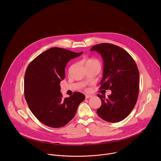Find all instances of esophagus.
I'll return each instance as SVG.
<instances>
[{
	"mask_svg": "<svg viewBox=\"0 0 161 161\" xmlns=\"http://www.w3.org/2000/svg\"><path fill=\"white\" fill-rule=\"evenodd\" d=\"M92 96H91V95H88V94H86V95H85V97H86V99H88V98L91 97Z\"/></svg>",
	"mask_w": 161,
	"mask_h": 161,
	"instance_id": "esophagus-1",
	"label": "esophagus"
}]
</instances>
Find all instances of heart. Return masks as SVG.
I'll use <instances>...</instances> for the list:
<instances>
[{
	"label": "heart",
	"mask_w": 161,
	"mask_h": 161,
	"mask_svg": "<svg viewBox=\"0 0 161 161\" xmlns=\"http://www.w3.org/2000/svg\"><path fill=\"white\" fill-rule=\"evenodd\" d=\"M85 65L86 66L87 65H98L100 66L99 62L94 58H88L86 60L85 62Z\"/></svg>",
	"instance_id": "b5f03b06"
}]
</instances>
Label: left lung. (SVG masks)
Listing matches in <instances>:
<instances>
[{
	"label": "left lung",
	"instance_id": "left-lung-1",
	"mask_svg": "<svg viewBox=\"0 0 161 161\" xmlns=\"http://www.w3.org/2000/svg\"><path fill=\"white\" fill-rule=\"evenodd\" d=\"M90 51L100 53L103 60L99 88L111 90L108 98L104 94L97 95L101 100L97 114L109 122H120L132 111L138 97L140 74L137 65L128 52L113 44H98Z\"/></svg>",
	"mask_w": 161,
	"mask_h": 161
}]
</instances>
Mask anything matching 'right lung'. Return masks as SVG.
Segmentation results:
<instances>
[{"label": "right lung", "instance_id": "1", "mask_svg": "<svg viewBox=\"0 0 161 161\" xmlns=\"http://www.w3.org/2000/svg\"><path fill=\"white\" fill-rule=\"evenodd\" d=\"M75 53L52 48L36 57L28 65L24 79V95L34 115L43 124L53 128L64 126L75 117L85 96L78 92L63 98L60 81L65 78V67Z\"/></svg>", "mask_w": 161, "mask_h": 161}]
</instances>
